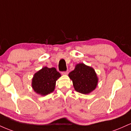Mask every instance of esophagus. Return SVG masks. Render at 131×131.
Returning a JSON list of instances; mask_svg holds the SVG:
<instances>
[{
	"label": "esophagus",
	"instance_id": "34e87169",
	"mask_svg": "<svg viewBox=\"0 0 131 131\" xmlns=\"http://www.w3.org/2000/svg\"><path fill=\"white\" fill-rule=\"evenodd\" d=\"M61 74H62L63 75H67L68 74V71H63L61 73Z\"/></svg>",
	"mask_w": 131,
	"mask_h": 131
}]
</instances>
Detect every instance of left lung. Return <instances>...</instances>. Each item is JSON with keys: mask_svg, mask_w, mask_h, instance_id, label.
I'll return each mask as SVG.
<instances>
[{"mask_svg": "<svg viewBox=\"0 0 131 131\" xmlns=\"http://www.w3.org/2000/svg\"><path fill=\"white\" fill-rule=\"evenodd\" d=\"M69 77L73 81L75 91L83 94L91 93L96 88L98 78L94 68L84 63L77 64Z\"/></svg>", "mask_w": 131, "mask_h": 131, "instance_id": "8db88e82", "label": "left lung"}]
</instances>
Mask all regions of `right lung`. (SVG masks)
<instances>
[{"mask_svg": "<svg viewBox=\"0 0 131 131\" xmlns=\"http://www.w3.org/2000/svg\"><path fill=\"white\" fill-rule=\"evenodd\" d=\"M61 76L55 68L43 67L36 73L32 79V88L37 94L46 95L55 89L56 81Z\"/></svg>", "mask_w": 131, "mask_h": 131, "instance_id": "right-lung-1", "label": "right lung"}]
</instances>
